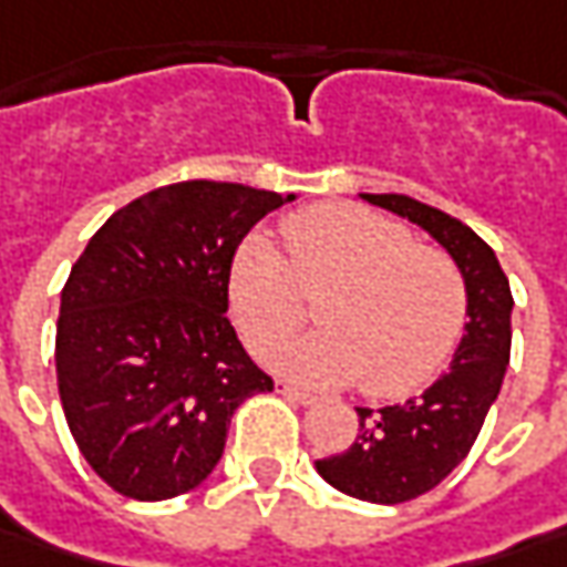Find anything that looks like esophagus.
<instances>
[{
	"label": "esophagus",
	"instance_id": "1",
	"mask_svg": "<svg viewBox=\"0 0 567 567\" xmlns=\"http://www.w3.org/2000/svg\"><path fill=\"white\" fill-rule=\"evenodd\" d=\"M276 393H282L285 400L301 403V406H310V403H313V396H310L308 390H301V386H295V383L288 381H276Z\"/></svg>",
	"mask_w": 567,
	"mask_h": 567
}]
</instances>
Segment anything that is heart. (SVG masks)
Listing matches in <instances>:
<instances>
[{
  "mask_svg": "<svg viewBox=\"0 0 567 567\" xmlns=\"http://www.w3.org/2000/svg\"><path fill=\"white\" fill-rule=\"evenodd\" d=\"M288 259L269 237L237 247L228 272L235 323L254 352L303 319L300 291L327 287L321 330L276 347L266 361L295 381L349 383L403 396L454 355L466 327V282L444 250L415 244L403 221L352 203H320L282 225Z\"/></svg>",
  "mask_w": 567,
  "mask_h": 567,
  "instance_id": "heart-1",
  "label": "heart"
}]
</instances>
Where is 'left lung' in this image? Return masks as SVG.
<instances>
[{
  "label": "left lung",
  "mask_w": 567,
  "mask_h": 567,
  "mask_svg": "<svg viewBox=\"0 0 567 567\" xmlns=\"http://www.w3.org/2000/svg\"><path fill=\"white\" fill-rule=\"evenodd\" d=\"M361 199L425 228L454 257L466 282L470 320L451 368L406 403L358 406L352 447L317 460V473L332 488L374 505H400L447 480L476 444L511 361L514 298L495 250L460 218L400 193H361Z\"/></svg>",
  "instance_id": "1"
}]
</instances>
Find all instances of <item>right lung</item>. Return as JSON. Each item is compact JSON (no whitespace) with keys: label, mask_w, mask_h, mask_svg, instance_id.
Instances as JSON below:
<instances>
[{"label":"right lung","mask_w":567,"mask_h":567,"mask_svg":"<svg viewBox=\"0 0 567 567\" xmlns=\"http://www.w3.org/2000/svg\"><path fill=\"white\" fill-rule=\"evenodd\" d=\"M215 181L158 186L113 212L62 288L56 383L87 466L136 502L177 498L215 470L235 409L272 378L228 310L237 244L291 203Z\"/></svg>","instance_id":"add662e5"}]
</instances>
